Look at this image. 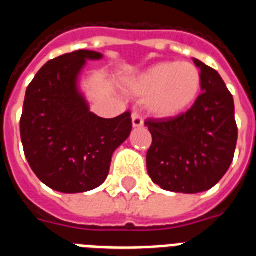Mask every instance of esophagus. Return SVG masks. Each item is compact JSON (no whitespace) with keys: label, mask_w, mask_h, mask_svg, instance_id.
<instances>
[{"label":"esophagus","mask_w":256,"mask_h":256,"mask_svg":"<svg viewBox=\"0 0 256 256\" xmlns=\"http://www.w3.org/2000/svg\"><path fill=\"white\" fill-rule=\"evenodd\" d=\"M132 126L134 128H141V126H144V120L138 115V112H134L132 114Z\"/></svg>","instance_id":"34e87169"}]
</instances>
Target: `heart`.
<instances>
[{"label":"heart","mask_w":256,"mask_h":256,"mask_svg":"<svg viewBox=\"0 0 256 256\" xmlns=\"http://www.w3.org/2000/svg\"><path fill=\"white\" fill-rule=\"evenodd\" d=\"M201 86V72L189 62L156 63L126 82L128 92L146 98V111L158 118L185 114L196 103Z\"/></svg>","instance_id":"1"}]
</instances>
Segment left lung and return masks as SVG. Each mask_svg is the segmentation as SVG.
I'll return each instance as SVG.
<instances>
[{
  "mask_svg": "<svg viewBox=\"0 0 256 256\" xmlns=\"http://www.w3.org/2000/svg\"><path fill=\"white\" fill-rule=\"evenodd\" d=\"M202 94L189 111L173 118H149V177L161 189L196 194L212 189L234 158L238 128L234 99L214 68L198 59Z\"/></svg>",
  "mask_w": 256,
  "mask_h": 256,
  "instance_id": "8db88e82",
  "label": "left lung"
}]
</instances>
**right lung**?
<instances>
[{
    "label": "right lung",
    "mask_w": 256,
    "mask_h": 256,
    "mask_svg": "<svg viewBox=\"0 0 256 256\" xmlns=\"http://www.w3.org/2000/svg\"><path fill=\"white\" fill-rule=\"evenodd\" d=\"M103 54L78 50L48 60L28 84L21 118L24 156L36 177L60 193H83L106 181L112 154L130 138V114L103 118L79 88L87 60Z\"/></svg>",
    "instance_id": "right-lung-1"
}]
</instances>
